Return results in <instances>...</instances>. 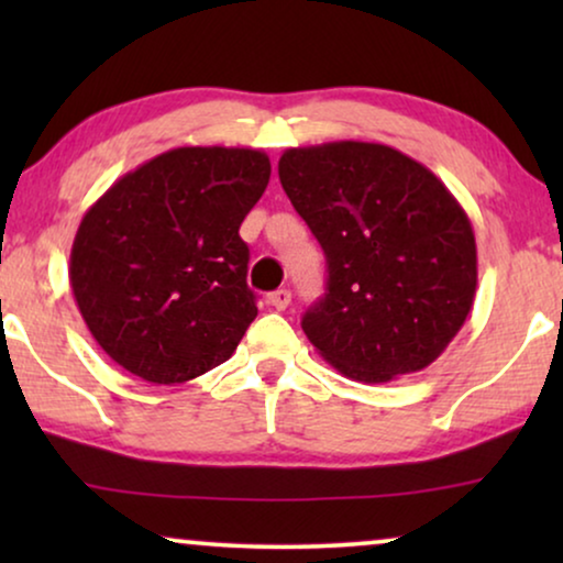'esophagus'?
<instances>
[{
  "instance_id": "1",
  "label": "esophagus",
  "mask_w": 563,
  "mask_h": 563,
  "mask_svg": "<svg viewBox=\"0 0 563 563\" xmlns=\"http://www.w3.org/2000/svg\"><path fill=\"white\" fill-rule=\"evenodd\" d=\"M291 302V291L289 289H276L268 295V305L274 307V310H287Z\"/></svg>"
}]
</instances>
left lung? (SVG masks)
Masks as SVG:
<instances>
[{"instance_id": "8db88e82", "label": "left lung", "mask_w": 563, "mask_h": 563, "mask_svg": "<svg viewBox=\"0 0 563 563\" xmlns=\"http://www.w3.org/2000/svg\"><path fill=\"white\" fill-rule=\"evenodd\" d=\"M279 181L325 251V297L302 318L320 356L364 384L433 364L476 295L459 199L415 158L361 141L284 151Z\"/></svg>"}]
</instances>
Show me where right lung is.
<instances>
[{
  "mask_svg": "<svg viewBox=\"0 0 563 563\" xmlns=\"http://www.w3.org/2000/svg\"><path fill=\"white\" fill-rule=\"evenodd\" d=\"M268 176L264 151L187 145L145 161L89 207L68 279L114 364L181 384L233 356L258 314L238 230Z\"/></svg>",
  "mask_w": 563,
  "mask_h": 563,
  "instance_id": "add662e5",
  "label": "right lung"
}]
</instances>
